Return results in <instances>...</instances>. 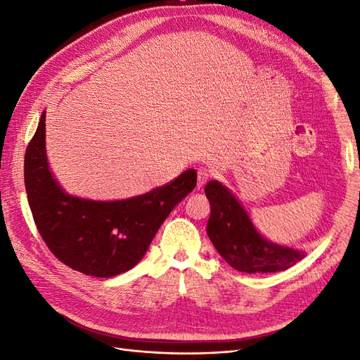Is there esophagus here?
Instances as JSON below:
<instances>
[{"instance_id": "1", "label": "esophagus", "mask_w": 360, "mask_h": 360, "mask_svg": "<svg viewBox=\"0 0 360 360\" xmlns=\"http://www.w3.org/2000/svg\"><path fill=\"white\" fill-rule=\"evenodd\" d=\"M210 169H207L205 167H201V168H198V171H197V180H198V183H197V188L198 189H201L204 184L209 181V179H210Z\"/></svg>"}]
</instances>
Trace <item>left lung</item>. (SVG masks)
<instances>
[{
    "label": "left lung",
    "mask_w": 360,
    "mask_h": 360,
    "mask_svg": "<svg viewBox=\"0 0 360 360\" xmlns=\"http://www.w3.org/2000/svg\"><path fill=\"white\" fill-rule=\"evenodd\" d=\"M204 191L210 202L207 234L233 269L245 274H275L304 258L303 250L274 243L261 236L242 202L222 183L210 180Z\"/></svg>",
    "instance_id": "1"
}]
</instances>
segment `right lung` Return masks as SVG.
<instances>
[{"instance_id":"1","label":"right lung","mask_w":360,"mask_h":360,"mask_svg":"<svg viewBox=\"0 0 360 360\" xmlns=\"http://www.w3.org/2000/svg\"><path fill=\"white\" fill-rule=\"evenodd\" d=\"M45 122L43 111L24 163L27 197L41 238L61 263L84 275L124 274L146 255L174 207L197 186V171L186 169L165 186L126 200L73 197L49 168Z\"/></svg>"}]
</instances>
